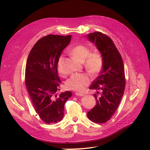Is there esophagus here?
I'll use <instances>...</instances> for the list:
<instances>
[{
    "label": "esophagus",
    "mask_w": 150,
    "mask_h": 150,
    "mask_svg": "<svg viewBox=\"0 0 150 150\" xmlns=\"http://www.w3.org/2000/svg\"><path fill=\"white\" fill-rule=\"evenodd\" d=\"M75 95H77V96H80V97L84 96V94L83 93H78V92H77V93H75Z\"/></svg>",
    "instance_id": "34e87169"
}]
</instances>
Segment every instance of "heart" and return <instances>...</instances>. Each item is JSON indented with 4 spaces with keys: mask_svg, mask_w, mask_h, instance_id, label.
<instances>
[{
    "mask_svg": "<svg viewBox=\"0 0 150 150\" xmlns=\"http://www.w3.org/2000/svg\"><path fill=\"white\" fill-rule=\"evenodd\" d=\"M72 57L80 62H84L87 71L91 74H97L99 72L103 64V59L102 55L98 53H90V50L83 45H78L70 52ZM63 56H60L58 60V70L62 72L61 64L63 60ZM91 78L86 73H76L71 75L66 82V87L69 90L82 91L90 83Z\"/></svg>",
    "mask_w": 150,
    "mask_h": 150,
    "instance_id": "1",
    "label": "heart"
}]
</instances>
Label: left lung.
<instances>
[{
    "instance_id": "left-lung-1",
    "label": "left lung",
    "mask_w": 150,
    "mask_h": 150,
    "mask_svg": "<svg viewBox=\"0 0 150 150\" xmlns=\"http://www.w3.org/2000/svg\"><path fill=\"white\" fill-rule=\"evenodd\" d=\"M86 37L95 44L103 59L100 75L90 87L91 90H97V93L93 94L96 105L87 115L94 122L104 123L115 112L123 96L126 84L124 64L119 52L109 37L94 32ZM98 94L101 95L97 98Z\"/></svg>"
}]
</instances>
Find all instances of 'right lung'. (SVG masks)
<instances>
[{
  "instance_id": "1",
  "label": "right lung",
  "mask_w": 150,
  "mask_h": 150,
  "mask_svg": "<svg viewBox=\"0 0 150 150\" xmlns=\"http://www.w3.org/2000/svg\"><path fill=\"white\" fill-rule=\"evenodd\" d=\"M71 35H49L35 44L28 55L25 84L36 113L44 122L55 123L64 117V104L71 92L57 95L60 82L57 64Z\"/></svg>"
}]
</instances>
